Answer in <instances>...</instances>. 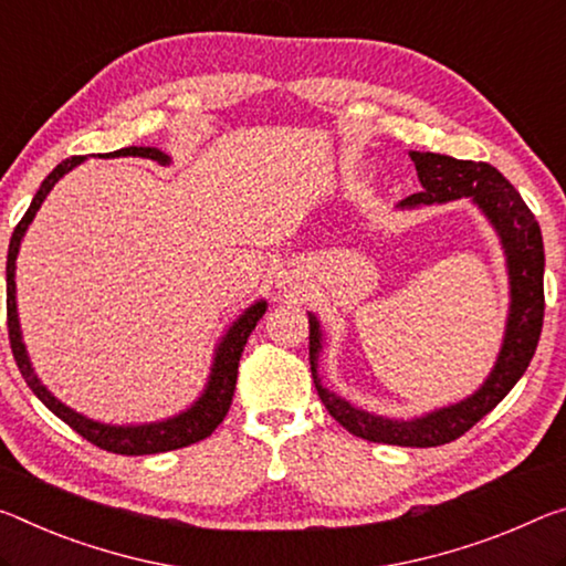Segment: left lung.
Returning a JSON list of instances; mask_svg holds the SVG:
<instances>
[{
    "label": "left lung",
    "instance_id": "left-lung-1",
    "mask_svg": "<svg viewBox=\"0 0 566 566\" xmlns=\"http://www.w3.org/2000/svg\"><path fill=\"white\" fill-rule=\"evenodd\" d=\"M410 160L416 164L418 181L423 188L400 201V209L471 199L501 239L509 269L511 304L499 360L473 396L412 420H392L360 410L322 385L317 375L322 329L315 315H310V365L319 400L349 433L373 443L430 448L451 443L476 426L506 398V392L532 363L544 325V241L539 221L528 211L522 193L493 166L441 154H418V150H410Z\"/></svg>",
    "mask_w": 566,
    "mask_h": 566
}]
</instances>
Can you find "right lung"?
<instances>
[{
    "label": "right lung",
    "mask_w": 566,
    "mask_h": 566,
    "mask_svg": "<svg viewBox=\"0 0 566 566\" xmlns=\"http://www.w3.org/2000/svg\"><path fill=\"white\" fill-rule=\"evenodd\" d=\"M120 156H136V158H150L158 160L160 166L170 164V156H166L164 150L158 148H146V146H130V148H120L113 150V154H105L103 158H120ZM83 156H73L52 170V174L44 178L40 191L34 193V199L30 203V209L22 217V221L14 227V234L9 239V251H7V327H9V345H12V355L17 360V367H20L24 382L30 385V390L38 396L44 406H48L60 420L87 438L90 443L103 448V451L111 453H120V455H148V453H164V451H176V448H186L191 443H199L203 438H209L217 426L227 418V412L231 408V398H234L237 390V375H239V357L244 353V345L251 335V329L256 327V322L264 317L266 312V302L259 300L251 304V307L241 315L234 325L227 329V335L221 337V343L213 353V365H211V375L209 382H206V390L201 392V398L193 402L191 408L178 412V416L168 418V420H158V423H143V426H107V423H97V420H90L85 416H80L73 408H67L65 402H60L52 392L44 388L40 382L38 375L32 370L30 357H27V349L22 343V332H20V319H17V297H14V262L17 254H20V244L27 227H30L34 213L40 211L42 201L48 199V193L52 191L62 176L70 174L75 166L83 164Z\"/></svg>",
    "instance_id": "right-lung-1"
}]
</instances>
